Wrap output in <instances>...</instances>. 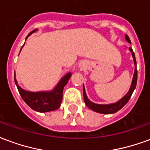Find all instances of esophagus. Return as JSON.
Returning a JSON list of instances; mask_svg holds the SVG:
<instances>
[{
    "label": "esophagus",
    "instance_id": "34e87169",
    "mask_svg": "<svg viewBox=\"0 0 150 150\" xmlns=\"http://www.w3.org/2000/svg\"><path fill=\"white\" fill-rule=\"evenodd\" d=\"M80 66H81V67H83V65H80Z\"/></svg>",
    "mask_w": 150,
    "mask_h": 150
}]
</instances>
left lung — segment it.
Returning a JSON list of instances; mask_svg holds the SVG:
<instances>
[{
	"mask_svg": "<svg viewBox=\"0 0 150 150\" xmlns=\"http://www.w3.org/2000/svg\"><path fill=\"white\" fill-rule=\"evenodd\" d=\"M125 39L128 42L131 43V41L129 39V38L128 35L125 34ZM129 51L132 53V56L133 58V62H134V65H135V69H134V74H133V77H132V83L130 86L129 91L127 92V94L122 97L120 100H118L116 103H113V104H95L93 102H91V100H89V99L86 95V91H85L84 86H83V100H84L85 104L88 106L90 109H91L94 112H96L102 113V114H112L116 112H118L120 109H121L125 105L128 101L129 100V99L132 96V92L135 90L136 86H137V61H136L135 58V54L132 51V49L131 47H129Z\"/></svg>",
	"mask_w": 150,
	"mask_h": 150,
	"instance_id": "1",
	"label": "left lung"
}]
</instances>
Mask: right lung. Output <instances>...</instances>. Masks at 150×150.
<instances>
[{
  "label": "right lung",
  "mask_w": 150,
  "mask_h": 150,
  "mask_svg": "<svg viewBox=\"0 0 150 150\" xmlns=\"http://www.w3.org/2000/svg\"><path fill=\"white\" fill-rule=\"evenodd\" d=\"M38 30H34L28 34L27 38L34 33ZM25 45V44H24ZM23 45V46H24ZM22 46V47H23ZM21 47V49H22ZM71 76V73L68 72L62 77L55 87L51 91H25L18 85V81L16 79V75L14 72V81L17 86L18 91L21 95V98L25 102L28 106L31 108L33 110L38 112H47L50 111L58 109L61 105L62 100V91L63 88L67 83V82Z\"/></svg>",
  "instance_id": "obj_1"
}]
</instances>
